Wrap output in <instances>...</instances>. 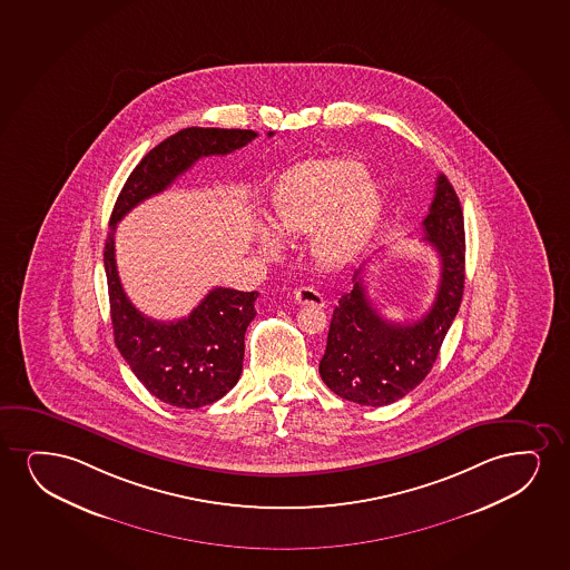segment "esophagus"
Returning a JSON list of instances; mask_svg holds the SVG:
<instances>
[{
    "label": "esophagus",
    "instance_id": "34e87169",
    "mask_svg": "<svg viewBox=\"0 0 570 570\" xmlns=\"http://www.w3.org/2000/svg\"><path fill=\"white\" fill-rule=\"evenodd\" d=\"M295 303L296 304H312V306H324V296L317 293L316 288L301 287L295 291Z\"/></svg>",
    "mask_w": 570,
    "mask_h": 570
}]
</instances>
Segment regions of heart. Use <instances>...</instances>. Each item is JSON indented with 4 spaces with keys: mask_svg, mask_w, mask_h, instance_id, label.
<instances>
[{
    "mask_svg": "<svg viewBox=\"0 0 570 570\" xmlns=\"http://www.w3.org/2000/svg\"><path fill=\"white\" fill-rule=\"evenodd\" d=\"M382 216V195L354 159H312L291 169L275 188L272 227L283 237L311 233V253L324 266H341L366 245ZM264 253H279L272 230L259 227Z\"/></svg>",
    "mask_w": 570,
    "mask_h": 570,
    "instance_id": "b5f03b06",
    "label": "heart"
}]
</instances>
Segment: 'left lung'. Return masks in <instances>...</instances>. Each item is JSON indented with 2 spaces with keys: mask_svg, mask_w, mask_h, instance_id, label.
<instances>
[{
  "mask_svg": "<svg viewBox=\"0 0 570 570\" xmlns=\"http://www.w3.org/2000/svg\"><path fill=\"white\" fill-rule=\"evenodd\" d=\"M422 229L441 267L438 295L422 320L406 324L385 320L367 298L362 267L354 272L353 291L341 296L333 311L320 375L346 401L385 406L409 395L430 374L459 312L464 291V217L445 175L435 180Z\"/></svg>",
  "mask_w": 570,
  "mask_h": 570,
  "instance_id": "1",
  "label": "left lung"
}]
</instances>
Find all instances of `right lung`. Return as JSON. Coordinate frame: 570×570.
Listing matches in <instances>:
<instances>
[{
  "instance_id": "obj_1",
  "label": "right lung",
  "mask_w": 570,
  "mask_h": 570,
  "mask_svg": "<svg viewBox=\"0 0 570 570\" xmlns=\"http://www.w3.org/2000/svg\"><path fill=\"white\" fill-rule=\"evenodd\" d=\"M258 137L254 130L188 127L140 159L117 196L104 248L114 337L125 362L151 395L177 409L216 403L237 385L245 358V332L256 316L258 293L216 287L187 317L158 322L125 295L116 266V227L146 198L164 193L206 156H225ZM274 137V132H267Z\"/></svg>"
}]
</instances>
